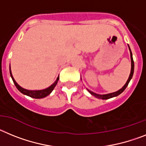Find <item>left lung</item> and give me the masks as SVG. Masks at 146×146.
Masks as SVG:
<instances>
[{
  "instance_id": "8db88e82",
  "label": "left lung",
  "mask_w": 146,
  "mask_h": 146,
  "mask_svg": "<svg viewBox=\"0 0 146 146\" xmlns=\"http://www.w3.org/2000/svg\"><path fill=\"white\" fill-rule=\"evenodd\" d=\"M129 46V51H130V56H131V72H130V75H129V78H128L127 82H126V84H124L123 87H122L121 89H120L119 90L116 91V92H111V93H108V94H104V95H100V94H97L96 92H92L91 90L87 89L88 92L90 93L92 96H95L96 98H99V99H103V100H106V99H109V98H113V97H116V96H119L120 93H122L124 90H125V89L127 87L128 84H129V82L131 81V78L133 76V74H134V60H133V57H132V53L131 51V49H130V47L129 45H128Z\"/></svg>"
}]
</instances>
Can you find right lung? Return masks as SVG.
I'll list each match as a JSON object with an SVG mask.
<instances>
[{
  "label": "right lung",
  "instance_id": "1",
  "mask_svg": "<svg viewBox=\"0 0 146 146\" xmlns=\"http://www.w3.org/2000/svg\"><path fill=\"white\" fill-rule=\"evenodd\" d=\"M9 72H10V76L12 77V81H13L15 85L16 86L17 89L20 91L21 93H23V95H26V96H29V97L34 98H43L46 97L48 95H50L51 93V92L53 91V90L54 89V87H56V84H57L58 81L59 79V76L57 77L56 80L54 82V84H52L50 87H48V88L43 89V90H26V89L23 88L22 87H20L18 84L16 82V81L15 80L12 74V71H11V68H9Z\"/></svg>",
  "mask_w": 146,
  "mask_h": 146
}]
</instances>
